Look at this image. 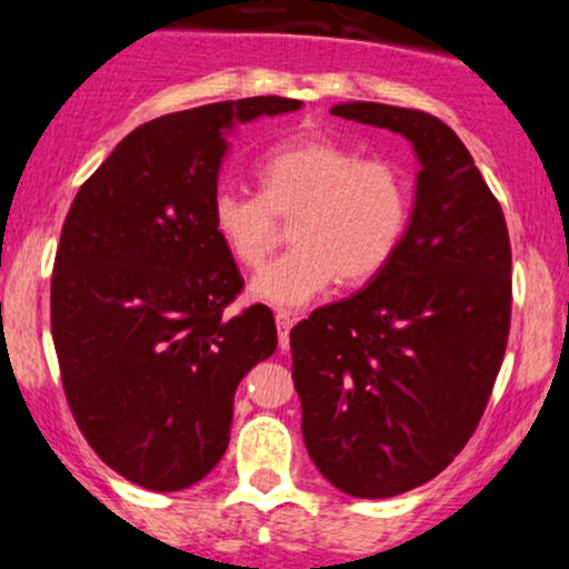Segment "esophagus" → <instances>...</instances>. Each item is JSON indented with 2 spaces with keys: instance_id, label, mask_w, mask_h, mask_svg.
I'll return each instance as SVG.
<instances>
[{
  "instance_id": "esophagus-1",
  "label": "esophagus",
  "mask_w": 569,
  "mask_h": 569,
  "mask_svg": "<svg viewBox=\"0 0 569 569\" xmlns=\"http://www.w3.org/2000/svg\"><path fill=\"white\" fill-rule=\"evenodd\" d=\"M297 318L291 312H278L276 316V326H278V337H280V348H289V331Z\"/></svg>"
}]
</instances>
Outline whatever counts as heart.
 <instances>
[{"instance_id": "b5f03b06", "label": "heart", "mask_w": 569, "mask_h": 569, "mask_svg": "<svg viewBox=\"0 0 569 569\" xmlns=\"http://www.w3.org/2000/svg\"><path fill=\"white\" fill-rule=\"evenodd\" d=\"M259 194L221 189L211 224L238 264L257 270L291 224L297 246L264 267L251 293L267 305L302 307L337 276L363 283L385 270L409 227L411 192L390 160H363L331 139H297L257 166Z\"/></svg>"}]
</instances>
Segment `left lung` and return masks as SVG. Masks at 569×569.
<instances>
[{
	"instance_id": "8db88e82",
	"label": "left lung",
	"mask_w": 569,
	"mask_h": 569,
	"mask_svg": "<svg viewBox=\"0 0 569 569\" xmlns=\"http://www.w3.org/2000/svg\"><path fill=\"white\" fill-rule=\"evenodd\" d=\"M331 114L415 143L407 234L382 272L291 329L312 462L352 498L439 476L485 415L511 329V240L498 198L447 122L388 103Z\"/></svg>"
}]
</instances>
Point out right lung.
I'll return each instance as SVG.
<instances>
[{
	"label": "right lung",
	"instance_id": "right-lung-1",
	"mask_svg": "<svg viewBox=\"0 0 569 569\" xmlns=\"http://www.w3.org/2000/svg\"><path fill=\"white\" fill-rule=\"evenodd\" d=\"M302 101L208 103L143 122L71 202L50 283L63 393L93 452L154 492L198 485L230 443L232 398L278 348L211 224L224 130Z\"/></svg>",
	"mask_w": 569,
	"mask_h": 569
}]
</instances>
